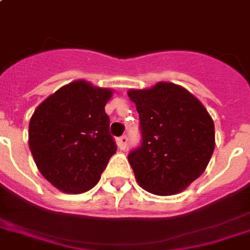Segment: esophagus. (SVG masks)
<instances>
[{
    "mask_svg": "<svg viewBox=\"0 0 250 250\" xmlns=\"http://www.w3.org/2000/svg\"><path fill=\"white\" fill-rule=\"evenodd\" d=\"M127 142H128V138H127V135H123L121 138L118 139V146H119V149L125 150L127 148Z\"/></svg>",
    "mask_w": 250,
    "mask_h": 250,
    "instance_id": "1",
    "label": "esophagus"
}]
</instances>
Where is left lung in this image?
Masks as SVG:
<instances>
[{
  "label": "left lung",
  "mask_w": 250,
  "mask_h": 250,
  "mask_svg": "<svg viewBox=\"0 0 250 250\" xmlns=\"http://www.w3.org/2000/svg\"><path fill=\"white\" fill-rule=\"evenodd\" d=\"M140 119L142 143L128 153L138 184L156 195L185 190L205 171L215 127L205 106L185 87L159 83L128 90Z\"/></svg>",
  "instance_id": "8db88e82"
}]
</instances>
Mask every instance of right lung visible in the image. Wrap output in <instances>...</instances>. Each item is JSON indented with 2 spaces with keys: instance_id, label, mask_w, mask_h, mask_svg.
<instances>
[{
  "instance_id": "add662e5",
  "label": "right lung",
  "mask_w": 250,
  "mask_h": 250,
  "mask_svg": "<svg viewBox=\"0 0 250 250\" xmlns=\"http://www.w3.org/2000/svg\"><path fill=\"white\" fill-rule=\"evenodd\" d=\"M111 89L74 81L43 101L28 125V146L45 180L64 193L80 194L98 184L117 152L104 106Z\"/></svg>"
}]
</instances>
